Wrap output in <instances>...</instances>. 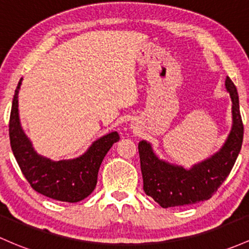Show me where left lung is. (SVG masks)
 Returning <instances> with one entry per match:
<instances>
[{
  "instance_id": "obj_1",
  "label": "left lung",
  "mask_w": 249,
  "mask_h": 249,
  "mask_svg": "<svg viewBox=\"0 0 249 249\" xmlns=\"http://www.w3.org/2000/svg\"><path fill=\"white\" fill-rule=\"evenodd\" d=\"M225 85L233 104V124L223 146L212 157L190 169H185L160 160L151 144L146 141L139 142L143 189L147 196L154 198L163 208L188 206L209 200L233 169L241 150L244 124L235 85L229 76L226 78Z\"/></svg>"
}]
</instances>
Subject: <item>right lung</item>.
<instances>
[{"label": "right lung", "instance_id": "right-lung-1", "mask_svg": "<svg viewBox=\"0 0 249 249\" xmlns=\"http://www.w3.org/2000/svg\"><path fill=\"white\" fill-rule=\"evenodd\" d=\"M18 81L9 119L10 146L21 171L32 188L53 200L75 203L86 198L97 185L98 171L104 157L116 142L118 132H111L93 142L87 151L74 160L59 162L37 154L22 130L18 117Z\"/></svg>", "mask_w": 249, "mask_h": 249}]
</instances>
